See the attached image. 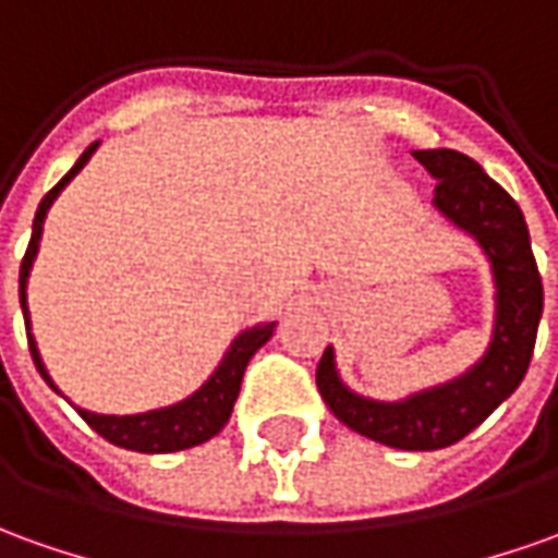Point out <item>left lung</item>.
Returning <instances> with one entry per match:
<instances>
[{"label":"left lung","mask_w":558,"mask_h":558,"mask_svg":"<svg viewBox=\"0 0 558 558\" xmlns=\"http://www.w3.org/2000/svg\"><path fill=\"white\" fill-rule=\"evenodd\" d=\"M437 185L434 210L483 250L495 283V317L486 351L461 375L400 400H375L344 385L336 348L317 363V390L329 412L360 437L403 452L446 449L519 388L532 363L537 324L544 314V283L519 204L483 168L454 149L412 151Z\"/></svg>","instance_id":"left-lung-1"}]
</instances>
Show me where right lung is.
I'll return each mask as SVG.
<instances>
[{
	"instance_id": "right-lung-1",
	"label": "right lung",
	"mask_w": 558,
	"mask_h": 558,
	"mask_svg": "<svg viewBox=\"0 0 558 558\" xmlns=\"http://www.w3.org/2000/svg\"><path fill=\"white\" fill-rule=\"evenodd\" d=\"M100 143H90L88 149L78 155V161L72 165V170L60 180V183L41 198L39 210H36V219H33V238H29V247H26L24 263H21V308H24V324H26V342H29V354H33V363L36 369L45 378V385L63 397V390L57 388L54 378L48 373L45 360L39 354V344H36V336H33V327H29V305H26V283H29V271H33V263L39 256L41 244V226L48 219V210L51 204L60 198V192L78 177V170L85 168L90 161V155L97 151ZM275 327L278 320H265V324H256V327H247L244 332H238L231 344L226 348L222 360L216 363V369L207 375V381L195 388L189 397L170 403V407L146 409V412H134V415H104V412H90V409H82L72 403V409L85 418V422L100 434L104 439H109L112 446L119 449H131V452L143 454H168V452H183V449H192V446H201L210 437H216L231 418V409H234V400L241 393V378L247 373V363L253 360V354L263 348L271 336H275ZM70 400V397H63Z\"/></svg>"
}]
</instances>
